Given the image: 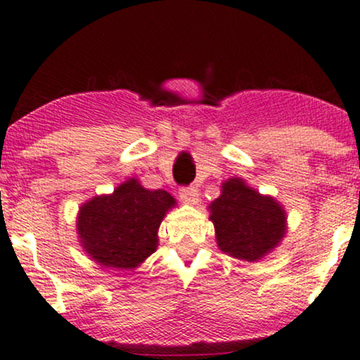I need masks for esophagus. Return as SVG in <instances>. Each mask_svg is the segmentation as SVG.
<instances>
[{
    "label": "esophagus",
    "mask_w": 360,
    "mask_h": 360,
    "mask_svg": "<svg viewBox=\"0 0 360 360\" xmlns=\"http://www.w3.org/2000/svg\"><path fill=\"white\" fill-rule=\"evenodd\" d=\"M180 200L186 205H198L200 193L195 186H186V188H180Z\"/></svg>",
    "instance_id": "34e87169"
}]
</instances>
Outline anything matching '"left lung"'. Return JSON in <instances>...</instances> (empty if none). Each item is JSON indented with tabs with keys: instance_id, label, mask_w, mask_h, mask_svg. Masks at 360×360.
<instances>
[{
	"instance_id": "1",
	"label": "left lung",
	"mask_w": 360,
	"mask_h": 360,
	"mask_svg": "<svg viewBox=\"0 0 360 360\" xmlns=\"http://www.w3.org/2000/svg\"><path fill=\"white\" fill-rule=\"evenodd\" d=\"M208 210L218 248L248 263L278 248L288 231L283 205L238 176L223 181L221 195L208 205Z\"/></svg>"
}]
</instances>
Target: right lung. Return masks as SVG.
<instances>
[{
  "label": "right lung",
  "mask_w": 360,
  "mask_h": 360,
  "mask_svg": "<svg viewBox=\"0 0 360 360\" xmlns=\"http://www.w3.org/2000/svg\"><path fill=\"white\" fill-rule=\"evenodd\" d=\"M175 205L169 191L143 188L137 179H129L79 208V241L102 268L135 269L157 251L158 228Z\"/></svg>",
  "instance_id": "add662e5"
}]
</instances>
